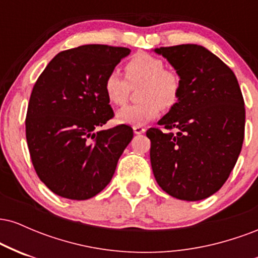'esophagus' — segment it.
<instances>
[{"label":"esophagus","instance_id":"esophagus-1","mask_svg":"<svg viewBox=\"0 0 258 258\" xmlns=\"http://www.w3.org/2000/svg\"><path fill=\"white\" fill-rule=\"evenodd\" d=\"M133 132H135L136 135H141V133L146 132V128L142 126H133Z\"/></svg>","mask_w":258,"mask_h":258}]
</instances>
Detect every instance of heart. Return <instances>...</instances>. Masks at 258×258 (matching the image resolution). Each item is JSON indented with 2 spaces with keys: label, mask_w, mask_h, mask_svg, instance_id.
Listing matches in <instances>:
<instances>
[{
  "label": "heart",
  "mask_w": 258,
  "mask_h": 258,
  "mask_svg": "<svg viewBox=\"0 0 258 258\" xmlns=\"http://www.w3.org/2000/svg\"><path fill=\"white\" fill-rule=\"evenodd\" d=\"M125 78L117 70L106 74L103 88L109 103L122 106L130 98L132 88L139 87L141 102L128 105L117 112V120L122 123L141 126L153 121L161 108L170 109L178 103L182 93V79L179 74L165 68V61L150 53L133 54L123 65Z\"/></svg>",
  "instance_id": "heart-1"
}]
</instances>
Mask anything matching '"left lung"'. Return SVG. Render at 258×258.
<instances>
[{"instance_id":"1","label":"left lung","mask_w":258,"mask_h":258,"mask_svg":"<svg viewBox=\"0 0 258 258\" xmlns=\"http://www.w3.org/2000/svg\"><path fill=\"white\" fill-rule=\"evenodd\" d=\"M182 79L176 105L149 128L150 162L162 190L180 200L206 199L235 166L245 133L238 80L217 55L198 44L156 48Z\"/></svg>"}]
</instances>
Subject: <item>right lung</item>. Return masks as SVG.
I'll return each instance as SVG.
<instances>
[{
    "instance_id": "add662e5",
    "label": "right lung",
    "mask_w": 258,
    "mask_h": 258,
    "mask_svg": "<svg viewBox=\"0 0 258 258\" xmlns=\"http://www.w3.org/2000/svg\"><path fill=\"white\" fill-rule=\"evenodd\" d=\"M130 52L106 44L67 49L35 82L26 142L38 178L59 197L86 200L102 191L131 142L127 125L100 130L114 117L103 82Z\"/></svg>"
}]
</instances>
